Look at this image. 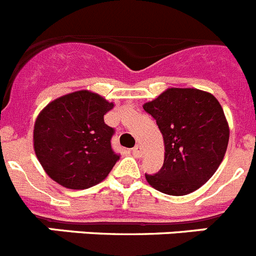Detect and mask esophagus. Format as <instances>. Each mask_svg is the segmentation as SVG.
I'll list each match as a JSON object with an SVG mask.
<instances>
[{
	"label": "esophagus",
	"instance_id": "1",
	"mask_svg": "<svg viewBox=\"0 0 256 256\" xmlns=\"http://www.w3.org/2000/svg\"><path fill=\"white\" fill-rule=\"evenodd\" d=\"M132 154L134 156H137V158H140V156L142 155V148H141V146H140V144L134 146V148H132Z\"/></svg>",
	"mask_w": 256,
	"mask_h": 256
}]
</instances>
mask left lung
I'll list each match as a JSON object with an SVG mask.
<instances>
[{"instance_id":"obj_1","label":"left lung","mask_w":256,"mask_h":256,"mask_svg":"<svg viewBox=\"0 0 256 256\" xmlns=\"http://www.w3.org/2000/svg\"><path fill=\"white\" fill-rule=\"evenodd\" d=\"M164 138V164L144 174L154 188L182 196L200 188L224 158L230 128L216 97L195 88H169L144 104Z\"/></svg>"}]
</instances>
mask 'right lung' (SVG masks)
<instances>
[{
  "instance_id": "add662e5",
  "label": "right lung",
  "mask_w": 256,
  "mask_h": 256,
  "mask_svg": "<svg viewBox=\"0 0 256 256\" xmlns=\"http://www.w3.org/2000/svg\"><path fill=\"white\" fill-rule=\"evenodd\" d=\"M114 104L90 91L58 97L38 115L34 151L46 173L61 186L84 190L108 177L119 155L112 148L114 128L104 115Z\"/></svg>"
}]
</instances>
